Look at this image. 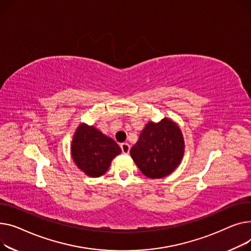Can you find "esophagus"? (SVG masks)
<instances>
[{"instance_id":"esophagus-1","label":"esophagus","mask_w":251,"mask_h":251,"mask_svg":"<svg viewBox=\"0 0 251 251\" xmlns=\"http://www.w3.org/2000/svg\"><path fill=\"white\" fill-rule=\"evenodd\" d=\"M121 149H122L124 154H127L129 152L130 147H129V145L127 143H122L121 144Z\"/></svg>"}]
</instances>
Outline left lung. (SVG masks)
Segmentation results:
<instances>
[{"mask_svg":"<svg viewBox=\"0 0 251 251\" xmlns=\"http://www.w3.org/2000/svg\"><path fill=\"white\" fill-rule=\"evenodd\" d=\"M183 152L180 128L170 120L163 119L145 126L139 141L130 149V156L147 177L162 178L179 165Z\"/></svg>","mask_w":251,"mask_h":251,"instance_id":"1","label":"left lung"}]
</instances>
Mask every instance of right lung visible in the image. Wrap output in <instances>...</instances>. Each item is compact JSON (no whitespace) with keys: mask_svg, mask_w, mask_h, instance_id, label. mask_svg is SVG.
Returning <instances> with one entry per match:
<instances>
[{"mask_svg":"<svg viewBox=\"0 0 251 251\" xmlns=\"http://www.w3.org/2000/svg\"><path fill=\"white\" fill-rule=\"evenodd\" d=\"M120 146L93 126L81 125L74 135L72 156L77 166L91 177L104 174L112 159L121 153Z\"/></svg>","mask_w":251,"mask_h":251,"instance_id":"1","label":"right lung"}]
</instances>
